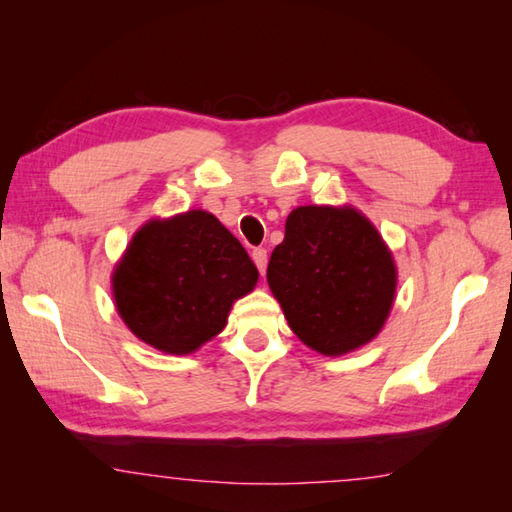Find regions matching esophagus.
<instances>
[{
	"label": "esophagus",
	"mask_w": 512,
	"mask_h": 512,
	"mask_svg": "<svg viewBox=\"0 0 512 512\" xmlns=\"http://www.w3.org/2000/svg\"><path fill=\"white\" fill-rule=\"evenodd\" d=\"M253 262H255V266L259 268V273H266V264H268V253H266V248H255L253 250Z\"/></svg>",
	"instance_id": "esophagus-1"
}]
</instances>
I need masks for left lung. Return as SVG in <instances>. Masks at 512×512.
<instances>
[{
    "label": "left lung",
    "mask_w": 512,
    "mask_h": 512,
    "mask_svg": "<svg viewBox=\"0 0 512 512\" xmlns=\"http://www.w3.org/2000/svg\"><path fill=\"white\" fill-rule=\"evenodd\" d=\"M266 277L290 330L328 356L372 341L396 295L394 257L352 206L292 211Z\"/></svg>",
    "instance_id": "1"
}]
</instances>
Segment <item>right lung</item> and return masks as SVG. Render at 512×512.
Returning a JSON list of instances; mask_svg holds the SVG:
<instances>
[{"mask_svg": "<svg viewBox=\"0 0 512 512\" xmlns=\"http://www.w3.org/2000/svg\"><path fill=\"white\" fill-rule=\"evenodd\" d=\"M257 277L244 246L215 215L189 211L138 228L112 288L127 328L180 356L224 330L235 299L248 295Z\"/></svg>", "mask_w": 512, "mask_h": 512, "instance_id": "obj_1", "label": "right lung"}]
</instances>
